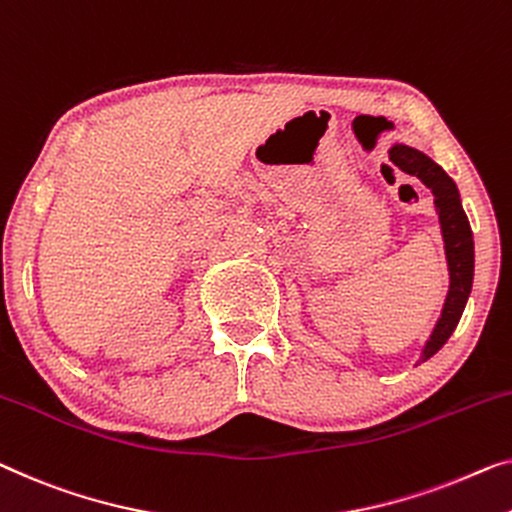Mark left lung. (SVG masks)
<instances>
[{
	"label": "left lung",
	"instance_id": "8db88e82",
	"mask_svg": "<svg viewBox=\"0 0 512 512\" xmlns=\"http://www.w3.org/2000/svg\"><path fill=\"white\" fill-rule=\"evenodd\" d=\"M391 160L400 167L402 172L411 174V177L421 179L427 188L434 193V207L439 211L441 232H444L446 241V259L448 271H451V289H448L444 310L434 331L427 340L423 349L421 361L434 356L446 340L451 338L457 322H460L464 305H467L471 282H474V236H471V227L460 204V193H457L455 181L421 151L411 147H393Z\"/></svg>",
	"mask_w": 512,
	"mask_h": 512
}]
</instances>
